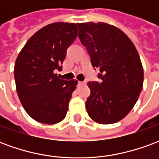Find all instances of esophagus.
Instances as JSON below:
<instances>
[{
  "label": "esophagus",
  "mask_w": 159,
  "mask_h": 159,
  "mask_svg": "<svg viewBox=\"0 0 159 159\" xmlns=\"http://www.w3.org/2000/svg\"><path fill=\"white\" fill-rule=\"evenodd\" d=\"M78 84L79 85H84V84H86V82H78Z\"/></svg>",
  "instance_id": "obj_1"
}]
</instances>
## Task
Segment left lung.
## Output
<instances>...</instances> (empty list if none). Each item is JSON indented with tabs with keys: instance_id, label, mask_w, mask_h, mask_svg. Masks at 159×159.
Listing matches in <instances>:
<instances>
[{
	"instance_id": "8db88e82",
	"label": "left lung",
	"mask_w": 159,
	"mask_h": 159,
	"mask_svg": "<svg viewBox=\"0 0 159 159\" xmlns=\"http://www.w3.org/2000/svg\"><path fill=\"white\" fill-rule=\"evenodd\" d=\"M78 37L86 47L98 82H89L91 93L86 109L94 122L115 123L136 103L143 87L144 71L135 47L126 34L107 23H79Z\"/></svg>"
}]
</instances>
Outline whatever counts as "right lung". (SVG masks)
I'll list each match as a JSON object with an SVG mask.
<instances>
[{"label": "right lung", "instance_id": "1", "mask_svg": "<svg viewBox=\"0 0 159 159\" xmlns=\"http://www.w3.org/2000/svg\"><path fill=\"white\" fill-rule=\"evenodd\" d=\"M76 36V24L52 23L36 31L17 57V93L26 112L39 123L54 124L66 117L77 81L60 79L53 71L62 69Z\"/></svg>", "mask_w": 159, "mask_h": 159}]
</instances>
